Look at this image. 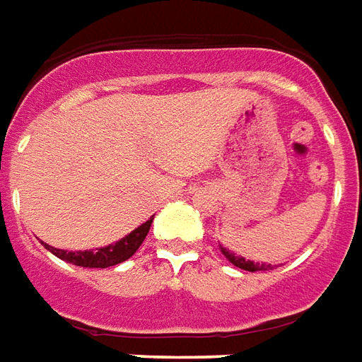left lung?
I'll return each instance as SVG.
<instances>
[{
	"label": "left lung",
	"mask_w": 362,
	"mask_h": 362,
	"mask_svg": "<svg viewBox=\"0 0 362 362\" xmlns=\"http://www.w3.org/2000/svg\"><path fill=\"white\" fill-rule=\"evenodd\" d=\"M222 252H224V256L228 258V260L233 264V266L241 267V269H245V272H267V269H272V264H258V262H250V260H245V258H241V256H235L233 252H230V250H226V248H222Z\"/></svg>",
	"instance_id": "left-lung-1"
}]
</instances>
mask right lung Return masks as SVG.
<instances>
[{"mask_svg": "<svg viewBox=\"0 0 362 362\" xmlns=\"http://www.w3.org/2000/svg\"><path fill=\"white\" fill-rule=\"evenodd\" d=\"M151 222H153V218H150L146 224L136 228L132 233L123 237V239L115 243V245H107V247L96 248L95 252H93V250H76V252H68V250H62V248L49 247L45 243H43V245L47 247V250H51L52 255L59 256L60 260L70 262L74 266L110 267L129 260V258L136 252L138 247L142 245V241H144L146 235H148V231H150Z\"/></svg>", "mask_w": 362, "mask_h": 362, "instance_id": "obj_1", "label": "right lung"}]
</instances>
